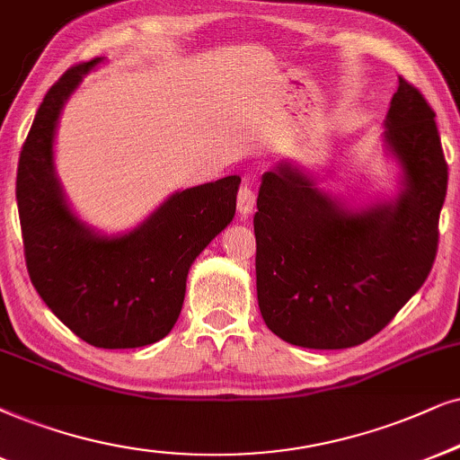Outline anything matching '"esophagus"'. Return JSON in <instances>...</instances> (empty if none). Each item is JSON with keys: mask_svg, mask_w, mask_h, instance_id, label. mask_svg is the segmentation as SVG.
Returning a JSON list of instances; mask_svg holds the SVG:
<instances>
[{"mask_svg": "<svg viewBox=\"0 0 460 460\" xmlns=\"http://www.w3.org/2000/svg\"><path fill=\"white\" fill-rule=\"evenodd\" d=\"M254 201H257V195H254V190L250 189V184L243 182L240 190H237V212L246 217V214L252 212Z\"/></svg>", "mask_w": 460, "mask_h": 460, "instance_id": "esophagus-1", "label": "esophagus"}]
</instances>
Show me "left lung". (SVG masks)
Returning a JSON list of instances; mask_svg holds the SVG:
<instances>
[{
    "label": "left lung",
    "instance_id": "left-lung-1",
    "mask_svg": "<svg viewBox=\"0 0 460 460\" xmlns=\"http://www.w3.org/2000/svg\"><path fill=\"white\" fill-rule=\"evenodd\" d=\"M399 165L393 199L350 203L318 189L297 161L261 178L257 299L271 333L293 346L341 350L380 333L431 271L447 165L435 112L399 78L382 133Z\"/></svg>",
    "mask_w": 460,
    "mask_h": 460
}]
</instances>
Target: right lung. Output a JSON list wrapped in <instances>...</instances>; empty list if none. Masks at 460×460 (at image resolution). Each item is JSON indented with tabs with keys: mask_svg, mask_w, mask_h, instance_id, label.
Returning a JSON list of instances; mask_svg holds the SVG:
<instances>
[{
	"mask_svg": "<svg viewBox=\"0 0 460 460\" xmlns=\"http://www.w3.org/2000/svg\"><path fill=\"white\" fill-rule=\"evenodd\" d=\"M97 57L46 93L22 144L16 201L27 271L59 321L95 348H142L176 324L193 261L235 217L240 176L176 190L125 234H102L69 206L55 167L63 108Z\"/></svg>",
	"mask_w": 460,
	"mask_h": 460,
	"instance_id": "add662e5",
	"label": "right lung"
}]
</instances>
